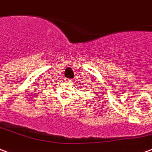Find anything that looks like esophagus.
Wrapping results in <instances>:
<instances>
[{
    "mask_svg": "<svg viewBox=\"0 0 152 152\" xmlns=\"http://www.w3.org/2000/svg\"><path fill=\"white\" fill-rule=\"evenodd\" d=\"M65 81H66V83H71V82H73V80H72V79H69V78H66V79H65Z\"/></svg>",
    "mask_w": 152,
    "mask_h": 152,
    "instance_id": "34e87169",
    "label": "esophagus"
}]
</instances>
